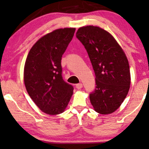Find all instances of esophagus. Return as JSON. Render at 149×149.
Instances as JSON below:
<instances>
[{"label": "esophagus", "instance_id": "1", "mask_svg": "<svg viewBox=\"0 0 149 149\" xmlns=\"http://www.w3.org/2000/svg\"><path fill=\"white\" fill-rule=\"evenodd\" d=\"M82 86H83V85H82V84H81V83L77 84L75 85V87H76L77 89H81V88H82Z\"/></svg>", "mask_w": 149, "mask_h": 149}]
</instances>
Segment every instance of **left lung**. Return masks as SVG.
Here are the masks:
<instances>
[{"mask_svg":"<svg viewBox=\"0 0 149 149\" xmlns=\"http://www.w3.org/2000/svg\"><path fill=\"white\" fill-rule=\"evenodd\" d=\"M76 37L84 46L95 73L96 88L90 100L96 112L108 115L118 109L131 83L127 56L114 37L97 26L79 28Z\"/></svg>","mask_w":149,"mask_h":149,"instance_id":"left-lung-1","label":"left lung"}]
</instances>
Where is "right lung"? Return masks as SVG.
I'll use <instances>...</instances> for the list:
<instances>
[{
    "mask_svg": "<svg viewBox=\"0 0 149 149\" xmlns=\"http://www.w3.org/2000/svg\"><path fill=\"white\" fill-rule=\"evenodd\" d=\"M75 28H65L41 37L31 48L24 65L27 92L42 111L58 115L65 111L74 88L62 78L61 57Z\"/></svg>",
    "mask_w": 149,
    "mask_h": 149,
    "instance_id": "obj_1",
    "label": "right lung"
}]
</instances>
